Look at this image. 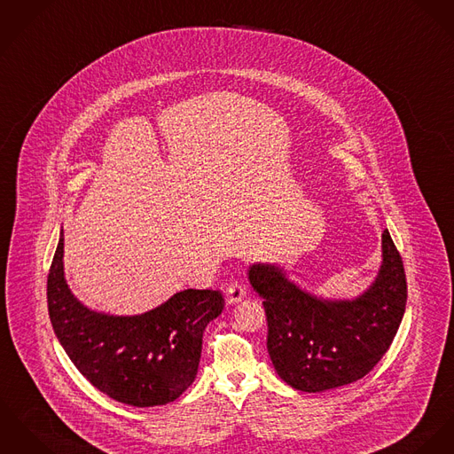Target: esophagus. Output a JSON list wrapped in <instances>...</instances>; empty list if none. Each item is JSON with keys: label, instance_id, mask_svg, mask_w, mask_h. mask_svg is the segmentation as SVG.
Here are the masks:
<instances>
[{"label": "esophagus", "instance_id": "obj_1", "mask_svg": "<svg viewBox=\"0 0 454 454\" xmlns=\"http://www.w3.org/2000/svg\"><path fill=\"white\" fill-rule=\"evenodd\" d=\"M247 294V288L243 283L239 281H232L229 283V286L225 289V296H227V303L234 305V303H239Z\"/></svg>", "mask_w": 454, "mask_h": 454}]
</instances>
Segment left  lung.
Here are the masks:
<instances>
[{
	"label": "left lung",
	"mask_w": 454,
	"mask_h": 454,
	"mask_svg": "<svg viewBox=\"0 0 454 454\" xmlns=\"http://www.w3.org/2000/svg\"><path fill=\"white\" fill-rule=\"evenodd\" d=\"M381 251L374 283L356 300L316 298L288 281L276 265L249 267V283L263 298L267 350L289 387L325 392L348 385L385 356L406 310L408 285L388 231H383Z\"/></svg>",
	"instance_id": "obj_1"
}]
</instances>
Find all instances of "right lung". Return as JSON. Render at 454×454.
<instances>
[{
    "label": "right lung",
    "instance_id": "obj_1",
    "mask_svg": "<svg viewBox=\"0 0 454 454\" xmlns=\"http://www.w3.org/2000/svg\"><path fill=\"white\" fill-rule=\"evenodd\" d=\"M64 232L48 272L53 331L82 376L128 406H163L194 381L203 333L223 310L215 289H185L140 316H109L80 303L64 279Z\"/></svg>",
    "mask_w": 454,
    "mask_h": 454
}]
</instances>
